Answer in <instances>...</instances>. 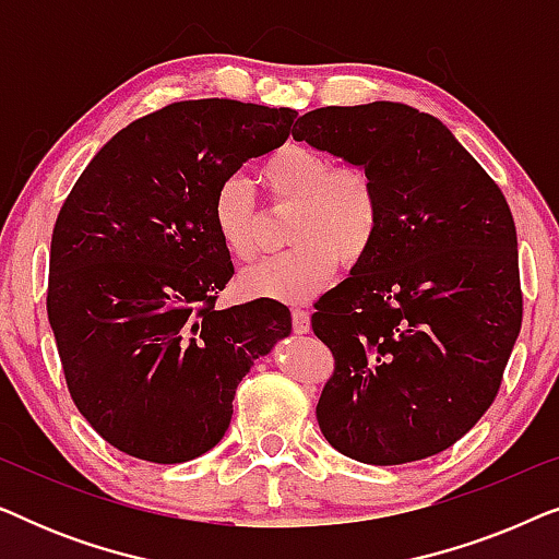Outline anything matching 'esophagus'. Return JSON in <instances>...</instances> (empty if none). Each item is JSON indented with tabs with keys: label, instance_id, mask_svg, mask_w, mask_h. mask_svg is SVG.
I'll return each instance as SVG.
<instances>
[{
	"label": "esophagus",
	"instance_id": "1",
	"mask_svg": "<svg viewBox=\"0 0 559 559\" xmlns=\"http://www.w3.org/2000/svg\"><path fill=\"white\" fill-rule=\"evenodd\" d=\"M293 331L308 333L310 331V312L305 308H293Z\"/></svg>",
	"mask_w": 559,
	"mask_h": 559
}]
</instances>
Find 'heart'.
<instances>
[{"mask_svg": "<svg viewBox=\"0 0 559 559\" xmlns=\"http://www.w3.org/2000/svg\"><path fill=\"white\" fill-rule=\"evenodd\" d=\"M262 180L274 205H293L285 254L264 259L239 277L249 297L305 302L325 289L343 262L356 266L381 234V193L361 165H335L331 155L287 142L262 163ZM211 221L226 251L249 262L262 247V209L249 182L226 178L213 193Z\"/></svg>", "mask_w": 559, "mask_h": 559, "instance_id": "b5f03b06", "label": "heart"}]
</instances>
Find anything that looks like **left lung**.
<instances>
[{
    "label": "left lung",
    "mask_w": 559,
    "mask_h": 559,
    "mask_svg": "<svg viewBox=\"0 0 559 559\" xmlns=\"http://www.w3.org/2000/svg\"><path fill=\"white\" fill-rule=\"evenodd\" d=\"M293 136L361 165L381 234L310 323L333 354L318 425L371 465L438 455L486 415L522 328L516 226L501 188L430 114L325 106Z\"/></svg>",
    "instance_id": "1"
}]
</instances>
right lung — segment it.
I'll list each match as a JSON object with an SVG mask.
<instances>
[{"label":"right lung","instance_id":"obj_1","mask_svg":"<svg viewBox=\"0 0 559 559\" xmlns=\"http://www.w3.org/2000/svg\"><path fill=\"white\" fill-rule=\"evenodd\" d=\"M295 117L231 98L167 104L104 144L68 193L48 320L73 404L121 453L165 465L209 453L254 358L293 328L266 297L216 308L234 264L211 203Z\"/></svg>","mask_w":559,"mask_h":559}]
</instances>
